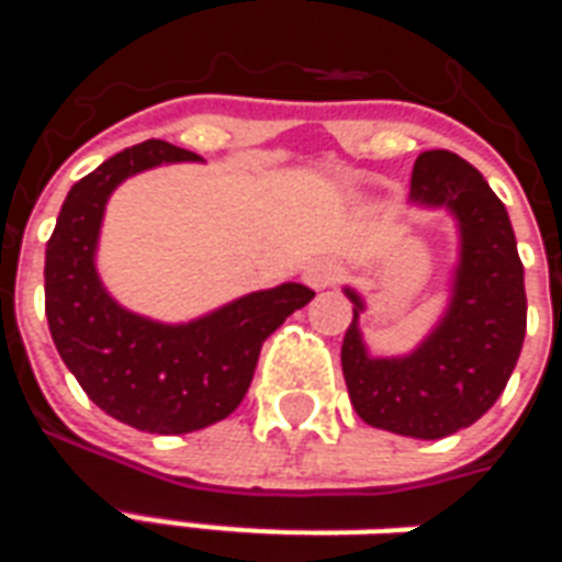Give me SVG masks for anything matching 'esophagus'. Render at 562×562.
Here are the masks:
<instances>
[{"mask_svg":"<svg viewBox=\"0 0 562 562\" xmlns=\"http://www.w3.org/2000/svg\"><path fill=\"white\" fill-rule=\"evenodd\" d=\"M337 277H340V265L330 261V258H316L304 270L306 285H313V289H328V285L337 282Z\"/></svg>","mask_w":562,"mask_h":562,"instance_id":"1","label":"esophagus"}]
</instances>
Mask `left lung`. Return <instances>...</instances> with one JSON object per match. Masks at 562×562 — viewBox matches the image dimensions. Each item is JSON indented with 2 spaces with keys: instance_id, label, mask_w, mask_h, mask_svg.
I'll list each match as a JSON object with an SVG mask.
<instances>
[{
  "instance_id": "left-lung-1",
  "label": "left lung",
  "mask_w": 562,
  "mask_h": 562,
  "mask_svg": "<svg viewBox=\"0 0 562 562\" xmlns=\"http://www.w3.org/2000/svg\"><path fill=\"white\" fill-rule=\"evenodd\" d=\"M413 198L460 222L454 297L439 328L409 358H370L358 330L361 297L340 361L355 413L370 427L442 439L482 418L506 391L527 334V292L515 232L494 189L470 161L427 149L413 165Z\"/></svg>"
}]
</instances>
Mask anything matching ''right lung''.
I'll return each mask as SVG.
<instances>
[{
  "mask_svg": "<svg viewBox=\"0 0 562 562\" xmlns=\"http://www.w3.org/2000/svg\"><path fill=\"white\" fill-rule=\"evenodd\" d=\"M195 153L144 140L116 153L71 186L44 252V313L56 352L99 409L147 434H192L240 406L261 346L313 289L285 282L246 294L189 325H159L128 313L95 273L104 204L132 173Z\"/></svg>",
  "mask_w": 562,
  "mask_h": 562,
  "instance_id": "add662e5",
  "label": "right lung"
}]
</instances>
